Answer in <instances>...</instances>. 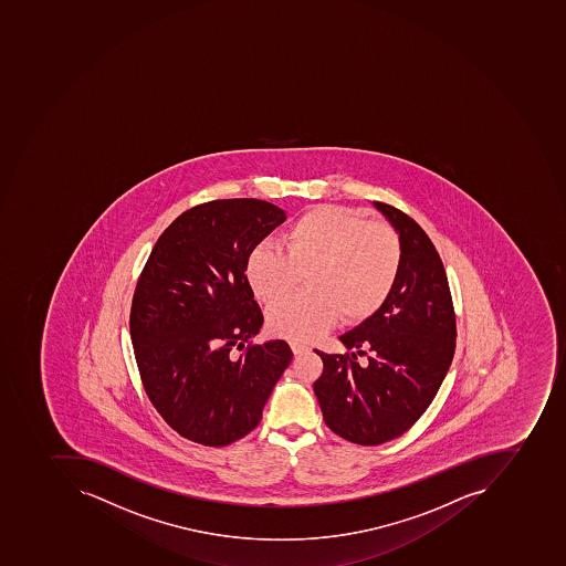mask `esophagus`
Masks as SVG:
<instances>
[{
  "label": "esophagus",
  "mask_w": 566,
  "mask_h": 566,
  "mask_svg": "<svg viewBox=\"0 0 566 566\" xmlns=\"http://www.w3.org/2000/svg\"><path fill=\"white\" fill-rule=\"evenodd\" d=\"M291 348H293L294 355L303 354V352H308L310 347L306 345V343L302 342H291L290 343Z\"/></svg>",
  "instance_id": "obj_1"
}]
</instances>
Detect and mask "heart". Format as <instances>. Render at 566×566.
Segmentation results:
<instances>
[{
	"mask_svg": "<svg viewBox=\"0 0 566 566\" xmlns=\"http://www.w3.org/2000/svg\"><path fill=\"white\" fill-rule=\"evenodd\" d=\"M405 252L399 235L384 223L336 206L297 216L281 242L249 252L245 275L261 302L290 293L307 273L306 294L275 303L270 329L291 339H312L339 317L360 322L375 315L392 294Z\"/></svg>",
	"mask_w": 566,
	"mask_h": 566,
	"instance_id": "b5f03b06",
	"label": "heart"
}]
</instances>
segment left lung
Listing matches in <instances>:
<instances>
[{"label":"left lung","mask_w":566,"mask_h":566,"mask_svg":"<svg viewBox=\"0 0 566 566\" xmlns=\"http://www.w3.org/2000/svg\"><path fill=\"white\" fill-rule=\"evenodd\" d=\"M399 235L405 261L387 303L339 336L353 357L321 355L314 384L322 417L339 438L376 446L399 438L426 412L450 369L457 339L441 258L408 214L373 202ZM369 353L360 367L356 354Z\"/></svg>","instance_id":"obj_1"}]
</instances>
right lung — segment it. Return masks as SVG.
Masks as SVG:
<instances>
[{
    "instance_id": "right-lung-1",
    "label": "right lung",
    "mask_w": 566,
    "mask_h": 566,
    "mask_svg": "<svg viewBox=\"0 0 566 566\" xmlns=\"http://www.w3.org/2000/svg\"><path fill=\"white\" fill-rule=\"evenodd\" d=\"M284 221L264 200L202 203L146 261L130 310L134 355L151 405L182 438L227 446L248 436L293 359L284 339L245 347L263 326L249 252Z\"/></svg>"
}]
</instances>
